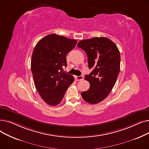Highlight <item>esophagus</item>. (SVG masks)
Listing matches in <instances>:
<instances>
[{
    "label": "esophagus",
    "instance_id": "34e87169",
    "mask_svg": "<svg viewBox=\"0 0 149 149\" xmlns=\"http://www.w3.org/2000/svg\"><path fill=\"white\" fill-rule=\"evenodd\" d=\"M75 79H76L77 81H81L83 79V77L81 76H81H75Z\"/></svg>",
    "mask_w": 149,
    "mask_h": 149
}]
</instances>
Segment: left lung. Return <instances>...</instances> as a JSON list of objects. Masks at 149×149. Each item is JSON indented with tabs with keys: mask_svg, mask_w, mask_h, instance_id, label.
<instances>
[{
	"mask_svg": "<svg viewBox=\"0 0 149 149\" xmlns=\"http://www.w3.org/2000/svg\"><path fill=\"white\" fill-rule=\"evenodd\" d=\"M77 46L86 52L89 68L93 69L85 80L90 88L82 92L83 99L94 104L104 100L113 88L120 71V53L116 45L106 37L82 40Z\"/></svg>",
	"mask_w": 149,
	"mask_h": 149,
	"instance_id": "8db88e82",
	"label": "left lung"
}]
</instances>
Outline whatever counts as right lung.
Masks as SVG:
<instances>
[{
	"label": "right lung",
	"instance_id": "obj_1",
	"mask_svg": "<svg viewBox=\"0 0 149 149\" xmlns=\"http://www.w3.org/2000/svg\"><path fill=\"white\" fill-rule=\"evenodd\" d=\"M77 40L51 34L36 45L31 68L34 84L45 103L55 106L61 103L65 92L74 79L63 72L67 66L66 55L72 50Z\"/></svg>",
	"mask_w": 149,
	"mask_h": 149
}]
</instances>
